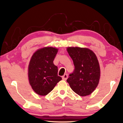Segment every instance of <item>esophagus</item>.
<instances>
[{
	"instance_id": "34e87169",
	"label": "esophagus",
	"mask_w": 123,
	"mask_h": 123,
	"mask_svg": "<svg viewBox=\"0 0 123 123\" xmlns=\"http://www.w3.org/2000/svg\"><path fill=\"white\" fill-rule=\"evenodd\" d=\"M67 78H68V74H64L63 76L62 77V79L64 80H67Z\"/></svg>"
}]
</instances>
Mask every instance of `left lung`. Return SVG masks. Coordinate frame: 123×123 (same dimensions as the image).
<instances>
[{"label":"left lung","instance_id":"obj_1","mask_svg":"<svg viewBox=\"0 0 123 123\" xmlns=\"http://www.w3.org/2000/svg\"><path fill=\"white\" fill-rule=\"evenodd\" d=\"M67 50L75 67L67 82L80 96L90 95L97 87L100 78V67L96 55L88 48L68 47Z\"/></svg>","mask_w":123,"mask_h":123}]
</instances>
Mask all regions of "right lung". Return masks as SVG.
I'll use <instances>...</instances> for the list:
<instances>
[{"instance_id": "right-lung-1", "label": "right lung", "mask_w": 123, "mask_h": 123, "mask_svg": "<svg viewBox=\"0 0 123 123\" xmlns=\"http://www.w3.org/2000/svg\"><path fill=\"white\" fill-rule=\"evenodd\" d=\"M58 49L47 46L37 50L30 59L28 77L32 90L38 95L51 91L62 78L58 75V67L53 63Z\"/></svg>"}]
</instances>
